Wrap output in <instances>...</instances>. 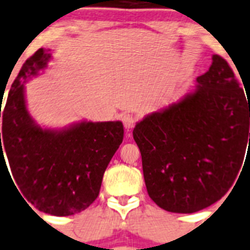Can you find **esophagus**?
Masks as SVG:
<instances>
[{"label":"esophagus","mask_w":250,"mask_h":250,"mask_svg":"<svg viewBox=\"0 0 250 250\" xmlns=\"http://www.w3.org/2000/svg\"><path fill=\"white\" fill-rule=\"evenodd\" d=\"M122 122H123L125 128L127 129V131H131V129L135 127L136 122H137V118H136L133 114H129V113H127V114L122 115Z\"/></svg>","instance_id":"1"}]
</instances>
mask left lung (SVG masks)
Listing matches in <instances>:
<instances>
[{
	"label": "left lung",
	"instance_id": "8db88e82",
	"mask_svg": "<svg viewBox=\"0 0 250 250\" xmlns=\"http://www.w3.org/2000/svg\"><path fill=\"white\" fill-rule=\"evenodd\" d=\"M197 83L133 129L148 196L169 212L193 213L221 200L242 174L247 146L249 160L250 102L228 62L213 54Z\"/></svg>",
	"mask_w": 250,
	"mask_h": 250
}]
</instances>
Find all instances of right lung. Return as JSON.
<instances>
[{"label":"right lung","instance_id":"right-lung-1","mask_svg":"<svg viewBox=\"0 0 250 250\" xmlns=\"http://www.w3.org/2000/svg\"><path fill=\"white\" fill-rule=\"evenodd\" d=\"M50 58L41 48L25 61L0 110V169L3 165L8 170L6 154L15 188L26 205L49 215L70 216L96 200L125 131L119 121H83L63 129L38 125L26 109L24 83L44 70Z\"/></svg>","mask_w":250,"mask_h":250}]
</instances>
